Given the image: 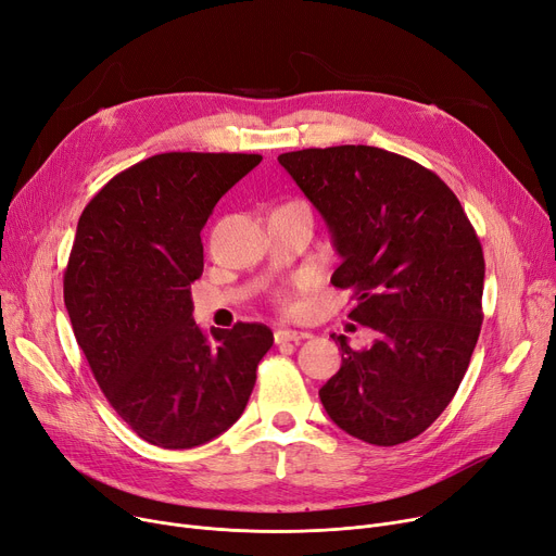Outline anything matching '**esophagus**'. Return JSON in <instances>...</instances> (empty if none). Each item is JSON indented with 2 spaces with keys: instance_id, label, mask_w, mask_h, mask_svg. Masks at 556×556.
Instances as JSON below:
<instances>
[{
  "instance_id": "34e87169",
  "label": "esophagus",
  "mask_w": 556,
  "mask_h": 556,
  "mask_svg": "<svg viewBox=\"0 0 556 556\" xmlns=\"http://www.w3.org/2000/svg\"><path fill=\"white\" fill-rule=\"evenodd\" d=\"M311 333L306 331H295V329H277L275 331V343H300L306 341Z\"/></svg>"
}]
</instances>
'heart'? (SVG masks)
Instances as JSON below:
<instances>
[{
	"instance_id": "1",
	"label": "heart",
	"mask_w": 556,
	"mask_h": 556,
	"mask_svg": "<svg viewBox=\"0 0 556 556\" xmlns=\"http://www.w3.org/2000/svg\"><path fill=\"white\" fill-rule=\"evenodd\" d=\"M277 304H279L281 308H293V298L288 295V293H279V295H277Z\"/></svg>"
}]
</instances>
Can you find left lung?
I'll list each match as a JSON object with an SVG mask.
<instances>
[{"instance_id": "8db88e82", "label": "left lung", "mask_w": 556, "mask_h": 556, "mask_svg": "<svg viewBox=\"0 0 556 556\" xmlns=\"http://www.w3.org/2000/svg\"><path fill=\"white\" fill-rule=\"evenodd\" d=\"M325 218L350 288V318L375 331L320 389L329 418L370 445L416 439L462 383L477 345L484 252L447 184L420 163L370 144L279 156Z\"/></svg>"}]
</instances>
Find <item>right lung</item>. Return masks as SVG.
<instances>
[{"label": "right lung", "instance_id": "obj_1", "mask_svg": "<svg viewBox=\"0 0 556 556\" xmlns=\"http://www.w3.org/2000/svg\"><path fill=\"white\" fill-rule=\"evenodd\" d=\"M261 154L165 152L115 175L84 208L63 275L65 308L102 393L142 441L188 450L245 412L273 348L261 323L192 320L202 229Z\"/></svg>", "mask_w": 556, "mask_h": 556}]
</instances>
